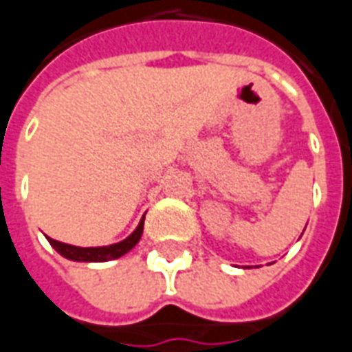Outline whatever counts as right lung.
<instances>
[{"instance_id": "obj_1", "label": "right lung", "mask_w": 352, "mask_h": 352, "mask_svg": "<svg viewBox=\"0 0 352 352\" xmlns=\"http://www.w3.org/2000/svg\"><path fill=\"white\" fill-rule=\"evenodd\" d=\"M142 231H144V220L140 221V226L136 228V231L132 233L131 236H126L124 241L117 244H111V246H98V248H79V246H72V244L60 243V241H54V239H49V243L54 246V250L58 252L60 256L68 258V260L74 261H109L116 260V258H121L123 254H126L129 250H132L136 243L140 241Z\"/></svg>"}]
</instances>
